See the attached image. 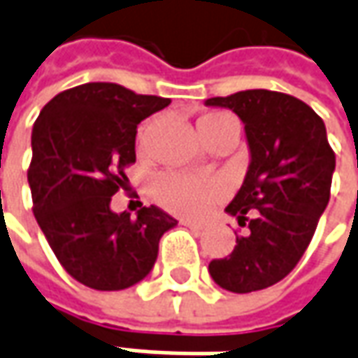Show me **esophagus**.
I'll use <instances>...</instances> for the list:
<instances>
[{
    "label": "esophagus",
    "mask_w": 358,
    "mask_h": 358,
    "mask_svg": "<svg viewBox=\"0 0 358 358\" xmlns=\"http://www.w3.org/2000/svg\"><path fill=\"white\" fill-rule=\"evenodd\" d=\"M182 226H186V228H190V229L206 228V224H203V222H194V220H182Z\"/></svg>",
    "instance_id": "34e87169"
}]
</instances>
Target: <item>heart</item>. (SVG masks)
<instances>
[{
  "instance_id": "heart-1",
  "label": "heart",
  "mask_w": 358,
  "mask_h": 358,
  "mask_svg": "<svg viewBox=\"0 0 358 358\" xmlns=\"http://www.w3.org/2000/svg\"><path fill=\"white\" fill-rule=\"evenodd\" d=\"M228 115H210L200 120V127L228 120ZM150 194L168 212L178 216H202L224 198V186L212 178H198L180 172H160L150 180Z\"/></svg>"
}]
</instances>
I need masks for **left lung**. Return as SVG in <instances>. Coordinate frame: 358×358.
<instances>
[{
  "label": "left lung",
  "mask_w": 358,
  "mask_h": 358,
  "mask_svg": "<svg viewBox=\"0 0 358 358\" xmlns=\"http://www.w3.org/2000/svg\"><path fill=\"white\" fill-rule=\"evenodd\" d=\"M206 105L234 110L250 146L245 180L226 208L248 234L208 269L231 293L265 289L289 273L313 238L331 196L335 152L321 117L291 94L252 89Z\"/></svg>",
  "instance_id": "8db88e82"
}]
</instances>
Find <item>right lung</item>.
Returning <instances> with one entry per match:
<instances>
[{
	"mask_svg": "<svg viewBox=\"0 0 358 358\" xmlns=\"http://www.w3.org/2000/svg\"><path fill=\"white\" fill-rule=\"evenodd\" d=\"M170 99L117 83H85L53 96L31 132L27 180L33 214L71 278L99 291L132 287L150 273L158 241L178 222L164 210L136 217L113 212L110 198L136 160V127Z\"/></svg>",
	"mask_w": 358,
	"mask_h": 358,
	"instance_id": "1",
	"label": "right lung"
}]
</instances>
